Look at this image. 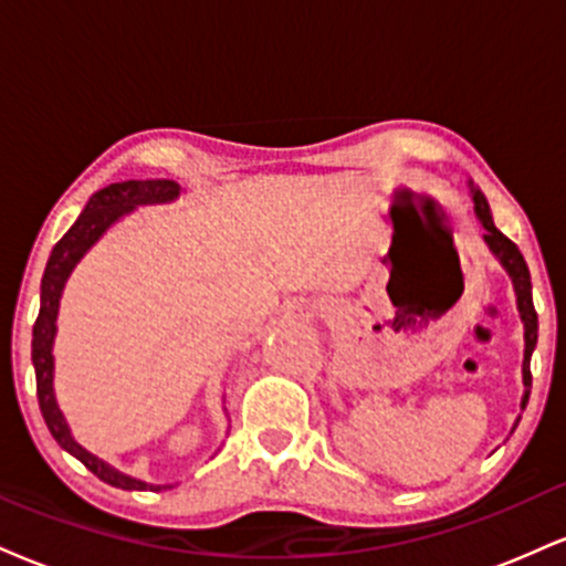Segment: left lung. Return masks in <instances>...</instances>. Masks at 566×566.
I'll return each instance as SVG.
<instances>
[{"label":"left lung","instance_id":"8db88e82","mask_svg":"<svg viewBox=\"0 0 566 566\" xmlns=\"http://www.w3.org/2000/svg\"><path fill=\"white\" fill-rule=\"evenodd\" d=\"M472 195H474V210H478L482 227H485L488 248L493 250L495 258H499V261L503 263V269L509 271V276H512V282H514L516 305H520L522 322H524V364H522V374H524V385L530 387V385H533V374H530V356H533L535 343H537V313H535V305H533V284H530L527 263H524L520 248H516V244L509 240L506 234H501V231L495 229L493 218H490V206H488L485 195H482L480 189H472ZM527 398H530V390L524 392L522 408L527 406Z\"/></svg>","mask_w":566,"mask_h":566}]
</instances>
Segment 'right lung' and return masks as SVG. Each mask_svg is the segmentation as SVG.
Returning <instances> with one entry per match:
<instances>
[{
    "instance_id": "obj_1",
    "label": "right lung",
    "mask_w": 566,
    "mask_h": 566,
    "mask_svg": "<svg viewBox=\"0 0 566 566\" xmlns=\"http://www.w3.org/2000/svg\"><path fill=\"white\" fill-rule=\"evenodd\" d=\"M179 195V184L171 179H147V181H118L111 187L99 189L92 200L86 202L84 213L78 216V221L65 231L63 240L52 248L50 261H46L44 276H42V308H39L36 324H33V339H31V358L33 369H36V398L39 408H42V417L50 427L52 438L57 440V446L84 464L88 472L97 474L107 485L120 488V490H160L147 482H139L126 474L115 472L111 464L92 455L71 438L63 413H60L57 403H54V390H52V339H54V318H57V305L60 295H63V284L67 274L73 271V265L78 263V258L99 240L102 231L111 227L113 221H118L120 216H126L128 210L136 206H147V202H168Z\"/></svg>"
}]
</instances>
